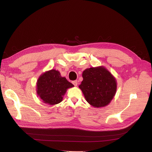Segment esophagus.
<instances>
[{"label": "esophagus", "instance_id": "34e87169", "mask_svg": "<svg viewBox=\"0 0 152 152\" xmlns=\"http://www.w3.org/2000/svg\"><path fill=\"white\" fill-rule=\"evenodd\" d=\"M72 84L75 86H77V80H73L72 81Z\"/></svg>", "mask_w": 152, "mask_h": 152}]
</instances>
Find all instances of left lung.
I'll use <instances>...</instances> for the list:
<instances>
[{
	"mask_svg": "<svg viewBox=\"0 0 152 152\" xmlns=\"http://www.w3.org/2000/svg\"><path fill=\"white\" fill-rule=\"evenodd\" d=\"M83 80L79 88L86 100L96 108L108 105L117 90L116 78L103 66L87 68L82 73Z\"/></svg>",
	"mask_w": 152,
	"mask_h": 152,
	"instance_id": "left-lung-1",
	"label": "left lung"
}]
</instances>
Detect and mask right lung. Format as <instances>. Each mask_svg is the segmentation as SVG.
Here are the masks:
<instances>
[{"label":"right lung","instance_id":"add662e5","mask_svg":"<svg viewBox=\"0 0 152 152\" xmlns=\"http://www.w3.org/2000/svg\"><path fill=\"white\" fill-rule=\"evenodd\" d=\"M36 93L43 102L50 105L62 101L67 89L74 86L65 77H62L58 70L52 69L45 72L38 78Z\"/></svg>","mask_w":152,"mask_h":152}]
</instances>
